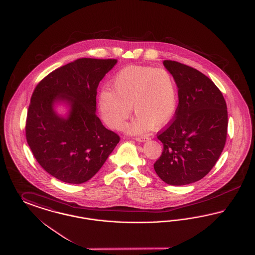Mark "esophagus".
Returning <instances> with one entry per match:
<instances>
[{"instance_id":"34e87169","label":"esophagus","mask_w":255,"mask_h":255,"mask_svg":"<svg viewBox=\"0 0 255 255\" xmlns=\"http://www.w3.org/2000/svg\"><path fill=\"white\" fill-rule=\"evenodd\" d=\"M147 139H149V137L147 136V135H140V136H136L135 137V140H137V141H145Z\"/></svg>"}]
</instances>
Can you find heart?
Returning <instances> with one entry per match:
<instances>
[{"mask_svg": "<svg viewBox=\"0 0 255 255\" xmlns=\"http://www.w3.org/2000/svg\"><path fill=\"white\" fill-rule=\"evenodd\" d=\"M112 91L99 94L98 105L103 121L121 130L131 115L136 118L127 126L129 133L158 129L173 119L178 106V85L166 69L151 66H128L112 80Z\"/></svg>", "mask_w": 255, "mask_h": 255, "instance_id": "obj_1", "label": "heart"}]
</instances>
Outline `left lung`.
I'll use <instances>...</instances> for the list:
<instances>
[{"instance_id": "obj_1", "label": "left lung", "mask_w": 255, "mask_h": 255, "mask_svg": "<svg viewBox=\"0 0 255 255\" xmlns=\"http://www.w3.org/2000/svg\"><path fill=\"white\" fill-rule=\"evenodd\" d=\"M163 65L176 79L179 105L157 134L163 151L154 169L163 182L185 185L203 179L220 158L228 133L227 103L204 73L177 61Z\"/></svg>"}]
</instances>
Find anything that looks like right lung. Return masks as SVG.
Here are the masks:
<instances>
[{"mask_svg":"<svg viewBox=\"0 0 255 255\" xmlns=\"http://www.w3.org/2000/svg\"><path fill=\"white\" fill-rule=\"evenodd\" d=\"M117 59L79 58L43 78L27 110L25 136L38 163L68 183H83L102 167L120 142L98 119L97 87ZM56 101L71 106L67 119L53 110Z\"/></svg>","mask_w":255,"mask_h":255,"instance_id":"right-lung-1","label":"right lung"}]
</instances>
